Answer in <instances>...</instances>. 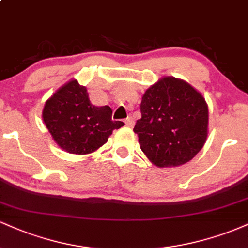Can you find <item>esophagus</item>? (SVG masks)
<instances>
[{"mask_svg": "<svg viewBox=\"0 0 248 248\" xmlns=\"http://www.w3.org/2000/svg\"><path fill=\"white\" fill-rule=\"evenodd\" d=\"M124 124H126L127 127H133L134 126V120L132 116H128V118L124 120Z\"/></svg>", "mask_w": 248, "mask_h": 248, "instance_id": "34e87169", "label": "esophagus"}]
</instances>
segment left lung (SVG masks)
I'll list each match as a JSON object with an SVG mask.
<instances>
[{
	"mask_svg": "<svg viewBox=\"0 0 248 248\" xmlns=\"http://www.w3.org/2000/svg\"><path fill=\"white\" fill-rule=\"evenodd\" d=\"M136 121L142 152L157 167H178L192 160L206 141L205 99L187 82L164 77L146 91Z\"/></svg>",
	"mask_w": 248,
	"mask_h": 248,
	"instance_id": "obj_1",
	"label": "left lung"
}]
</instances>
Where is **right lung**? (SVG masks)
<instances>
[{
  "instance_id": "1",
  "label": "right lung",
  "mask_w": 248,
  "mask_h": 248,
  "mask_svg": "<svg viewBox=\"0 0 248 248\" xmlns=\"http://www.w3.org/2000/svg\"><path fill=\"white\" fill-rule=\"evenodd\" d=\"M43 120L59 147L78 155L93 153L124 124L112 120L109 106L91 104L86 87L77 80L65 84L45 102Z\"/></svg>"
}]
</instances>
